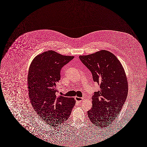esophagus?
Here are the masks:
<instances>
[{"label":"esophagus","mask_w":147,"mask_h":147,"mask_svg":"<svg viewBox=\"0 0 147 147\" xmlns=\"http://www.w3.org/2000/svg\"><path fill=\"white\" fill-rule=\"evenodd\" d=\"M75 99H76V101L78 102H81L82 101H84V99L83 98H80V97H78V96H76L75 98Z\"/></svg>","instance_id":"1"}]
</instances>
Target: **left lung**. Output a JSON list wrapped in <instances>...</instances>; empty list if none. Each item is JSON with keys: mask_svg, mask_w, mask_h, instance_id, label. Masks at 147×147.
<instances>
[{"mask_svg": "<svg viewBox=\"0 0 147 147\" xmlns=\"http://www.w3.org/2000/svg\"><path fill=\"white\" fill-rule=\"evenodd\" d=\"M79 59L100 88L92 96V107L87 111L90 120L99 127H107L118 116L127 99L128 84L124 68L109 51L80 56Z\"/></svg>", "mask_w": 147, "mask_h": 147, "instance_id": "1", "label": "left lung"}]
</instances>
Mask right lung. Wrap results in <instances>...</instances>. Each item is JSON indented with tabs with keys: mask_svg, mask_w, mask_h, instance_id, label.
I'll return each instance as SVG.
<instances>
[{
	"mask_svg": "<svg viewBox=\"0 0 147 147\" xmlns=\"http://www.w3.org/2000/svg\"><path fill=\"white\" fill-rule=\"evenodd\" d=\"M73 58L47 51L36 56L29 68L28 84L31 105L41 119L54 127L68 119L76 104L73 98L56 95L61 68Z\"/></svg>",
	"mask_w": 147,
	"mask_h": 147,
	"instance_id": "right-lung-1",
	"label": "right lung"
}]
</instances>
